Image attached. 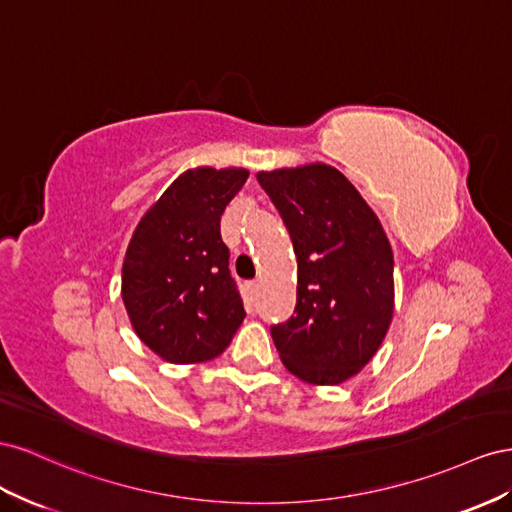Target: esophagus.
<instances>
[{
  "label": "esophagus",
  "mask_w": 512,
  "mask_h": 512,
  "mask_svg": "<svg viewBox=\"0 0 512 512\" xmlns=\"http://www.w3.org/2000/svg\"><path fill=\"white\" fill-rule=\"evenodd\" d=\"M248 291H251V294H257V291H259V283H257V281L248 283Z\"/></svg>",
  "instance_id": "obj_1"
}]
</instances>
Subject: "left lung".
Listing matches in <instances>:
<instances>
[{
	"label": "left lung",
	"instance_id": "left-lung-1",
	"mask_svg": "<svg viewBox=\"0 0 512 512\" xmlns=\"http://www.w3.org/2000/svg\"><path fill=\"white\" fill-rule=\"evenodd\" d=\"M298 257L296 315L272 326L289 373L337 386L382 345L394 313V259L377 214L326 163L259 171Z\"/></svg>",
	"mask_w": 512,
	"mask_h": 512
}]
</instances>
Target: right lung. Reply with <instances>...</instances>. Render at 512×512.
<instances>
[{
    "label": "right lung",
    "mask_w": 512,
    "mask_h": 512,
    "mask_svg": "<svg viewBox=\"0 0 512 512\" xmlns=\"http://www.w3.org/2000/svg\"><path fill=\"white\" fill-rule=\"evenodd\" d=\"M248 178L242 167L188 169L154 201L128 242L122 300L137 337L173 364L225 352L244 319L221 216Z\"/></svg>",
    "instance_id": "1"
}]
</instances>
